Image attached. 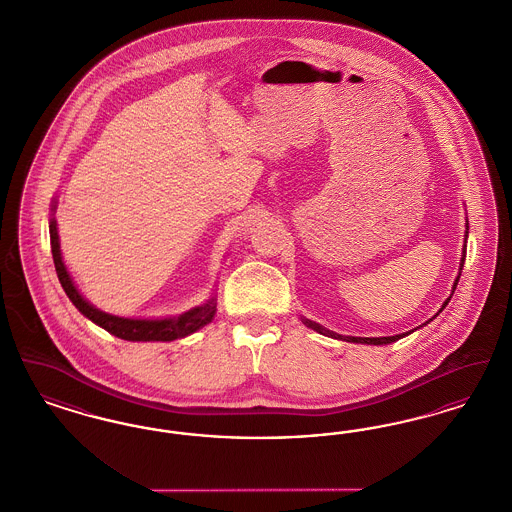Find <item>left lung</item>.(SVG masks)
Listing matches in <instances>:
<instances>
[{
    "mask_svg": "<svg viewBox=\"0 0 512 512\" xmlns=\"http://www.w3.org/2000/svg\"><path fill=\"white\" fill-rule=\"evenodd\" d=\"M466 240H468V219H466V232H464V245H463V255H461V263H459V274H457V278H455V282H453V290H451V295L443 301V305H441V309H439L438 313L434 315L432 318L438 317L439 313L447 307V303L451 301V297H453V293L457 290V284H459V278H461V272H463L464 267V257H466ZM432 318L430 320H426L422 326H426L428 322H432ZM301 322L307 326V328H311V330H315L318 334H322V336H328V338H334V340L341 341H351V343H365V345H388V343H393V341L401 340V338H405V336H409V334H413L414 330H409V332H405V334H397V336H386V338H355V336H341V334H336V332H332V330H328V328H324L322 324H318L315 320H311V318L301 317ZM420 328V326H418Z\"/></svg>",
    "mask_w": 512,
    "mask_h": 512,
    "instance_id": "left-lung-1",
    "label": "left lung"
}]
</instances>
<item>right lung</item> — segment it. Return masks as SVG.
Segmentation results:
<instances>
[{"instance_id":"add662e5","label":"right lung","mask_w":512,"mask_h":512,"mask_svg":"<svg viewBox=\"0 0 512 512\" xmlns=\"http://www.w3.org/2000/svg\"><path fill=\"white\" fill-rule=\"evenodd\" d=\"M55 209H57V195L51 201V217H49V240H51V255L55 270L59 276V282L67 297L73 301L74 307L84 315L90 318L99 328L107 330L109 334L126 341H172L178 338H186L207 326L217 313V295L213 293L205 303L197 305L194 309L176 315V317L167 318H128L111 315L92 305L80 290L69 274V270L63 263L61 255V244H59V230H57V220H55Z\"/></svg>"}]
</instances>
